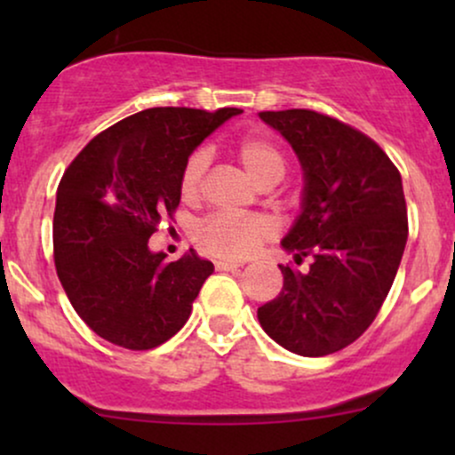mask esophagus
Instances as JSON below:
<instances>
[{
	"label": "esophagus",
	"mask_w": 455,
	"mask_h": 455,
	"mask_svg": "<svg viewBox=\"0 0 455 455\" xmlns=\"http://www.w3.org/2000/svg\"><path fill=\"white\" fill-rule=\"evenodd\" d=\"M239 267H243L242 263H235V260H216V269L218 271H235V269H239Z\"/></svg>",
	"instance_id": "esophagus-1"
}]
</instances>
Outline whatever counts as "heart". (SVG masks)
<instances>
[{
    "instance_id": "obj_1",
    "label": "heart",
    "mask_w": 455,
    "mask_h": 455,
    "mask_svg": "<svg viewBox=\"0 0 455 455\" xmlns=\"http://www.w3.org/2000/svg\"><path fill=\"white\" fill-rule=\"evenodd\" d=\"M235 154L242 160L250 175L265 184H278L284 177L286 160L282 151L269 143L267 139L245 137L235 145ZM210 164V154L205 149H196L186 160L180 175V192L184 198H195L201 188L203 175ZM274 235V227L259 216H231V213H213L198 224L196 242L222 259H245L257 252L259 245L265 243Z\"/></svg>"
}]
</instances>
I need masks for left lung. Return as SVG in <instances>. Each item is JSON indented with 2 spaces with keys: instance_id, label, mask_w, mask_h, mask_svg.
<instances>
[{
  "instance_id": "1",
  "label": "left lung",
  "mask_w": 455,
  "mask_h": 455,
  "mask_svg": "<svg viewBox=\"0 0 455 455\" xmlns=\"http://www.w3.org/2000/svg\"><path fill=\"white\" fill-rule=\"evenodd\" d=\"M259 117L304 171L299 213L280 243L312 265L304 274L280 265V295L257 316L282 348L323 357L362 336L394 284L409 237L402 177L372 139L327 115L291 108Z\"/></svg>"
}]
</instances>
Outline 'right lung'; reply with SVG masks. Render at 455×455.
Returning <instances> with one entry per match:
<instances>
[{
    "label": "right lung",
    "mask_w": 455,
    "mask_h": 455,
    "mask_svg": "<svg viewBox=\"0 0 455 455\" xmlns=\"http://www.w3.org/2000/svg\"><path fill=\"white\" fill-rule=\"evenodd\" d=\"M239 108L158 107L90 140L57 188L55 267L76 315L104 340L148 351L186 325L212 260H166L149 237L180 205L192 151Z\"/></svg>",
    "instance_id": "obj_1"
}]
</instances>
